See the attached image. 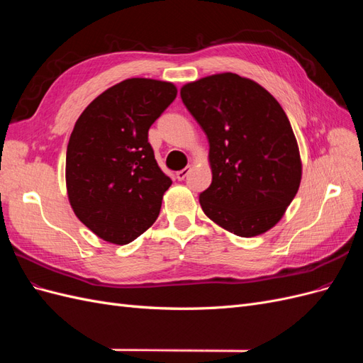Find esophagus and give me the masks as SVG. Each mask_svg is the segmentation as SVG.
I'll use <instances>...</instances> for the list:
<instances>
[{
	"label": "esophagus",
	"mask_w": 363,
	"mask_h": 363,
	"mask_svg": "<svg viewBox=\"0 0 363 363\" xmlns=\"http://www.w3.org/2000/svg\"><path fill=\"white\" fill-rule=\"evenodd\" d=\"M189 172H191V167H186L184 169H182V171L177 172V179H179V180H184L186 175H188Z\"/></svg>",
	"instance_id": "obj_1"
}]
</instances>
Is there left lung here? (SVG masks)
<instances>
[{
	"mask_svg": "<svg viewBox=\"0 0 363 363\" xmlns=\"http://www.w3.org/2000/svg\"><path fill=\"white\" fill-rule=\"evenodd\" d=\"M180 95L208 139L212 183L200 194L203 212L238 236L268 232L301 182L298 144L281 106L233 72L184 84Z\"/></svg>",
	"mask_w": 363,
	"mask_h": 363,
	"instance_id": "1",
	"label": "left lung"
}]
</instances>
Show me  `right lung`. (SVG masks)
<instances>
[{"instance_id": "1", "label": "right lung", "mask_w": 363, "mask_h": 363, "mask_svg": "<svg viewBox=\"0 0 363 363\" xmlns=\"http://www.w3.org/2000/svg\"><path fill=\"white\" fill-rule=\"evenodd\" d=\"M177 87L128 79L87 106L67 150V189L77 218L107 242L124 245L159 216L171 179L159 168L148 130Z\"/></svg>"}]
</instances>
